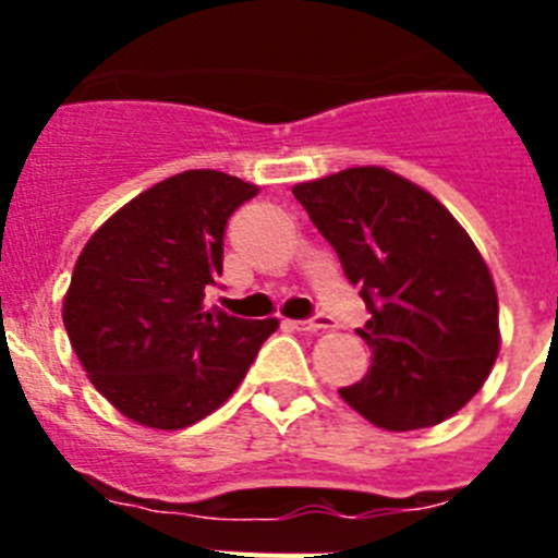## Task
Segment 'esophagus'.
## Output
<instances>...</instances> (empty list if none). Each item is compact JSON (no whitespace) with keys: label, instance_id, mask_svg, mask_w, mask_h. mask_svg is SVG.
Here are the masks:
<instances>
[{"label":"esophagus","instance_id":"1","mask_svg":"<svg viewBox=\"0 0 558 558\" xmlns=\"http://www.w3.org/2000/svg\"><path fill=\"white\" fill-rule=\"evenodd\" d=\"M293 327L302 329V332L318 335V332H327V329H332L335 322L329 318V315L318 313V315H313V318H304V322H293Z\"/></svg>","mask_w":558,"mask_h":558}]
</instances>
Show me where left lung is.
Here are the masks:
<instances>
[{
    "label": "left lung",
    "mask_w": 558,
    "mask_h": 558,
    "mask_svg": "<svg viewBox=\"0 0 558 558\" xmlns=\"http://www.w3.org/2000/svg\"><path fill=\"white\" fill-rule=\"evenodd\" d=\"M368 310L372 368L340 397L386 430L450 418L500 352L497 293L470 234L430 192L383 167L293 186Z\"/></svg>",
    "instance_id": "obj_1"
}]
</instances>
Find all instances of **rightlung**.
I'll return each instance as SVG.
<instances>
[{"mask_svg":"<svg viewBox=\"0 0 558 558\" xmlns=\"http://www.w3.org/2000/svg\"><path fill=\"white\" fill-rule=\"evenodd\" d=\"M256 186L186 170L92 234L63 299V327L97 391L128 418L181 430L243 383L279 322L204 307L223 274L226 223Z\"/></svg>","mask_w":558,"mask_h":558,"instance_id":"1","label":"right lung"}]
</instances>
